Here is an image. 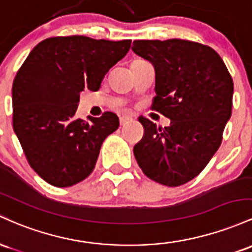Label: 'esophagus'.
I'll list each match as a JSON object with an SVG mask.
<instances>
[{"mask_svg": "<svg viewBox=\"0 0 252 252\" xmlns=\"http://www.w3.org/2000/svg\"><path fill=\"white\" fill-rule=\"evenodd\" d=\"M129 120H132V118L128 117V115H123V117H120V124H121V125H125V124L128 123Z\"/></svg>", "mask_w": 252, "mask_h": 252, "instance_id": "esophagus-1", "label": "esophagus"}]
</instances>
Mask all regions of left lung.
Wrapping results in <instances>:
<instances>
[{"mask_svg":"<svg viewBox=\"0 0 252 252\" xmlns=\"http://www.w3.org/2000/svg\"><path fill=\"white\" fill-rule=\"evenodd\" d=\"M132 51L154 65L152 109L170 119L162 128L139 117L144 135L134 145V157L152 181L168 187L185 185L221 144L232 113V77L216 51L199 42L135 40Z\"/></svg>","mask_w":252,"mask_h":252,"instance_id":"obj_1","label":"left lung"}]
</instances>
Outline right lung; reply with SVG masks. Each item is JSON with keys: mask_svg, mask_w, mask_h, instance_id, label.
Instances as JSON below:
<instances>
[{"mask_svg": "<svg viewBox=\"0 0 252 252\" xmlns=\"http://www.w3.org/2000/svg\"><path fill=\"white\" fill-rule=\"evenodd\" d=\"M131 40L83 35L45 39L31 51L13 83V127L26 158L42 180L70 187L92 174L101 145L119 118H76L84 89L97 92L104 75L127 55Z\"/></svg>", "mask_w": 252, "mask_h": 252, "instance_id": "add662e5", "label": "right lung"}]
</instances>
